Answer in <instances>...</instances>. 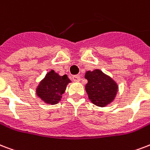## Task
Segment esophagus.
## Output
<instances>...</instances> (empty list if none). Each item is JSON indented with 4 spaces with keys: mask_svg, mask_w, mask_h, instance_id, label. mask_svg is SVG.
<instances>
[{
    "mask_svg": "<svg viewBox=\"0 0 150 150\" xmlns=\"http://www.w3.org/2000/svg\"><path fill=\"white\" fill-rule=\"evenodd\" d=\"M72 79L74 82H76V83H78V82H79L80 81L81 78H80L79 75H75V76H73L72 77Z\"/></svg>",
    "mask_w": 150,
    "mask_h": 150,
    "instance_id": "34e87169",
    "label": "esophagus"
}]
</instances>
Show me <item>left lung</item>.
<instances>
[{
  "label": "left lung",
  "mask_w": 150,
  "mask_h": 150,
  "mask_svg": "<svg viewBox=\"0 0 150 150\" xmlns=\"http://www.w3.org/2000/svg\"><path fill=\"white\" fill-rule=\"evenodd\" d=\"M88 83L85 89L90 101L99 107H105L112 102L118 92V85L108 75L99 69L88 71L85 74Z\"/></svg>",
  "instance_id": "obj_1"
}]
</instances>
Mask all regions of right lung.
<instances>
[{
  "label": "right lung",
  "mask_w": 150,
  "mask_h": 150,
  "mask_svg": "<svg viewBox=\"0 0 150 150\" xmlns=\"http://www.w3.org/2000/svg\"><path fill=\"white\" fill-rule=\"evenodd\" d=\"M71 83L67 75L60 76L51 70L41 81L36 88V93L45 103L56 105L61 100L67 84Z\"/></svg>",
  "instance_id": "obj_1"
}]
</instances>
